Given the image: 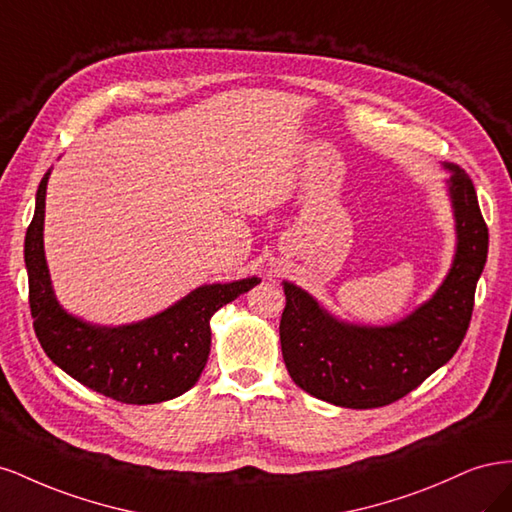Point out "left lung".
Instances as JSON below:
<instances>
[{"label":"left lung","instance_id":"obj_1","mask_svg":"<svg viewBox=\"0 0 512 512\" xmlns=\"http://www.w3.org/2000/svg\"><path fill=\"white\" fill-rule=\"evenodd\" d=\"M446 168L457 254L444 284L414 314L391 327H356L335 320L305 290L284 282L282 354L290 378L309 395L354 410L389 406L451 361L461 346L487 262L489 230L466 170Z\"/></svg>","mask_w":512,"mask_h":512}]
</instances>
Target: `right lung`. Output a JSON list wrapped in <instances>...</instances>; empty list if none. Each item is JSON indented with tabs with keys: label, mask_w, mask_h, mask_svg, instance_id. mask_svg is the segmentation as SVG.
<instances>
[{
	"label": "right lung",
	"mask_w": 512,
	"mask_h": 512,
	"mask_svg": "<svg viewBox=\"0 0 512 512\" xmlns=\"http://www.w3.org/2000/svg\"><path fill=\"white\" fill-rule=\"evenodd\" d=\"M46 173L38 185L34 220L25 235V267L34 331L49 359L87 389L121 404H160L190 391L211 346L209 320L260 280L200 286L162 314L128 327H94L59 307L44 260L42 226Z\"/></svg>",
	"instance_id": "obj_1"
}]
</instances>
